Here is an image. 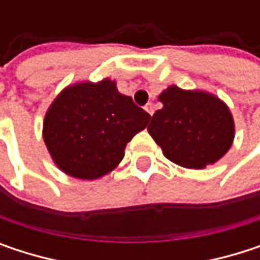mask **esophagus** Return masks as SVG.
Instances as JSON below:
<instances>
[{"label":"esophagus","mask_w":260,"mask_h":260,"mask_svg":"<svg viewBox=\"0 0 260 260\" xmlns=\"http://www.w3.org/2000/svg\"><path fill=\"white\" fill-rule=\"evenodd\" d=\"M144 110H146V111H147V113H149V114L152 116V114L155 113V105H153L152 102H149V104H146V107H144Z\"/></svg>","instance_id":"34e87169"}]
</instances>
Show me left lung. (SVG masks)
<instances>
[{"instance_id": "1", "label": "left lung", "mask_w": 260, "mask_h": 260, "mask_svg": "<svg viewBox=\"0 0 260 260\" xmlns=\"http://www.w3.org/2000/svg\"><path fill=\"white\" fill-rule=\"evenodd\" d=\"M147 126L149 134L172 162L200 170L217 162L231 149L235 125L229 107L202 90H182L170 85L159 98Z\"/></svg>"}]
</instances>
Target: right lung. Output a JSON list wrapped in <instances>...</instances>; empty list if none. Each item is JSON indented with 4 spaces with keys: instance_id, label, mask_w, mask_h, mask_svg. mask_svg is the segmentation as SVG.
I'll return each mask as SVG.
<instances>
[{
    "instance_id": "add662e5",
    "label": "right lung",
    "mask_w": 260,
    "mask_h": 260,
    "mask_svg": "<svg viewBox=\"0 0 260 260\" xmlns=\"http://www.w3.org/2000/svg\"><path fill=\"white\" fill-rule=\"evenodd\" d=\"M150 120L116 82H78L66 87L51 104L43 120V140L66 175L98 179L113 172L125 147Z\"/></svg>"
}]
</instances>
